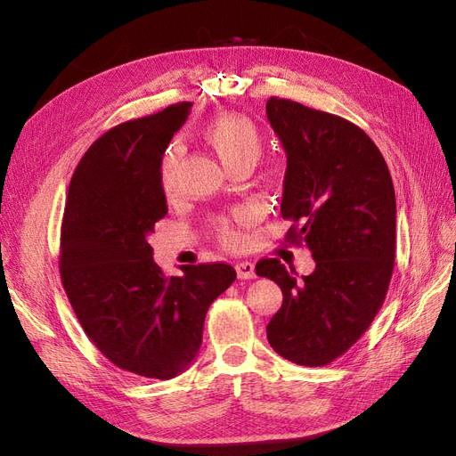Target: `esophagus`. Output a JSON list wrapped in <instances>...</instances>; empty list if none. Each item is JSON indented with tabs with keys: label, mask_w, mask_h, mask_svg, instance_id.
I'll list each match as a JSON object with an SVG mask.
<instances>
[{
	"label": "esophagus",
	"mask_w": 456,
	"mask_h": 456,
	"mask_svg": "<svg viewBox=\"0 0 456 456\" xmlns=\"http://www.w3.org/2000/svg\"><path fill=\"white\" fill-rule=\"evenodd\" d=\"M236 272H238V278H241V280H253L255 278V265L253 262L241 260L236 265Z\"/></svg>",
	"instance_id": "esophagus-1"
}]
</instances>
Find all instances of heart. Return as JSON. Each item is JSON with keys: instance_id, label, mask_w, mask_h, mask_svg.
<instances>
[{"instance_id": "1", "label": "heart", "mask_w": 456, "mask_h": 456, "mask_svg": "<svg viewBox=\"0 0 456 456\" xmlns=\"http://www.w3.org/2000/svg\"><path fill=\"white\" fill-rule=\"evenodd\" d=\"M203 139L213 146V150L218 154L220 161L226 165L228 171L243 163L255 165L262 156V150H265L260 131L256 129L255 123L238 114H226L211 119L203 129ZM181 142H173L165 150V154L161 158L159 183L167 194H171L176 186V175L178 165H181ZM218 236L220 241L226 245H236L240 241L238 232L226 223L218 224Z\"/></svg>"}]
</instances>
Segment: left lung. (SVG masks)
<instances>
[{
    "instance_id": "left-lung-1",
    "label": "left lung",
    "mask_w": 456,
    "mask_h": 456,
    "mask_svg": "<svg viewBox=\"0 0 456 456\" xmlns=\"http://www.w3.org/2000/svg\"><path fill=\"white\" fill-rule=\"evenodd\" d=\"M266 116L287 154L281 216L287 241H305L315 270L297 281L278 258L256 275L281 287L270 346L297 365L335 362L375 320L395 258V194L380 150L352 121L270 96Z\"/></svg>"
}]
</instances>
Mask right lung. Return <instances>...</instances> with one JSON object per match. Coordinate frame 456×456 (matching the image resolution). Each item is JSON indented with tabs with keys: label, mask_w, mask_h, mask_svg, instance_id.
I'll use <instances>...</instances> for the list:
<instances>
[{
	"label": "right lung",
	"mask_w": 456,
	"mask_h": 456,
	"mask_svg": "<svg viewBox=\"0 0 456 456\" xmlns=\"http://www.w3.org/2000/svg\"><path fill=\"white\" fill-rule=\"evenodd\" d=\"M191 102L106 131L72 175L61 280L86 335L116 367L169 380L196 360L213 300L236 280L223 262L167 278L148 238L167 215L159 163Z\"/></svg>",
	"instance_id": "obj_1"
}]
</instances>
